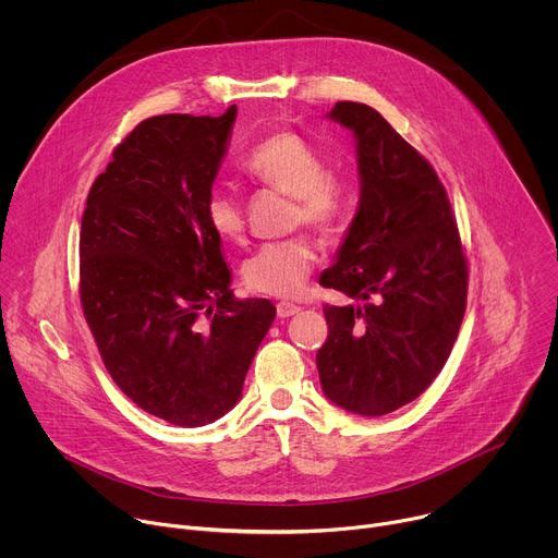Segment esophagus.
Masks as SVG:
<instances>
[{"label":"esophagus","instance_id":"esophagus-1","mask_svg":"<svg viewBox=\"0 0 558 558\" xmlns=\"http://www.w3.org/2000/svg\"><path fill=\"white\" fill-rule=\"evenodd\" d=\"M298 311H300V306H295V304H291V302H278V304H276V313H278L280 320H284V317L295 315Z\"/></svg>","mask_w":558,"mask_h":558}]
</instances>
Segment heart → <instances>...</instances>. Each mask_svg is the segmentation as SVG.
I'll return each mask as SVG.
<instances>
[{
	"label": "heart",
	"mask_w": 558,
	"mask_h": 558,
	"mask_svg": "<svg viewBox=\"0 0 558 558\" xmlns=\"http://www.w3.org/2000/svg\"><path fill=\"white\" fill-rule=\"evenodd\" d=\"M243 172L265 187L291 196V222L315 231H336L349 211L347 185L327 172V161L295 132H276L260 141L243 161ZM205 220L222 241H241L245 211L238 196L214 187L205 198ZM317 252L304 233L258 247L243 267L245 284L265 295L295 298L304 291L315 269Z\"/></svg>",
	"instance_id": "1"
}]
</instances>
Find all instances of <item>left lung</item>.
Segmentation results:
<instances>
[{
  "mask_svg": "<svg viewBox=\"0 0 558 558\" xmlns=\"http://www.w3.org/2000/svg\"><path fill=\"white\" fill-rule=\"evenodd\" d=\"M357 141L360 207L320 284L357 304H325L315 364L329 400L377 417L407 407L444 368L465 313L468 260L448 194L426 158L371 106L329 114Z\"/></svg>",
  "mask_w": 558,
  "mask_h": 558,
  "instance_id": "1",
  "label": "left lung"
}]
</instances>
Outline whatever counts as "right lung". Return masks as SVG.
Instances as JSON below:
<instances>
[{"label": "right lung", "mask_w": 558, "mask_h": 558, "mask_svg": "<svg viewBox=\"0 0 558 558\" xmlns=\"http://www.w3.org/2000/svg\"><path fill=\"white\" fill-rule=\"evenodd\" d=\"M235 106L141 121L88 194L78 298L114 384L145 413L196 428L241 400L276 306L238 300L205 220Z\"/></svg>", "instance_id": "1"}]
</instances>
